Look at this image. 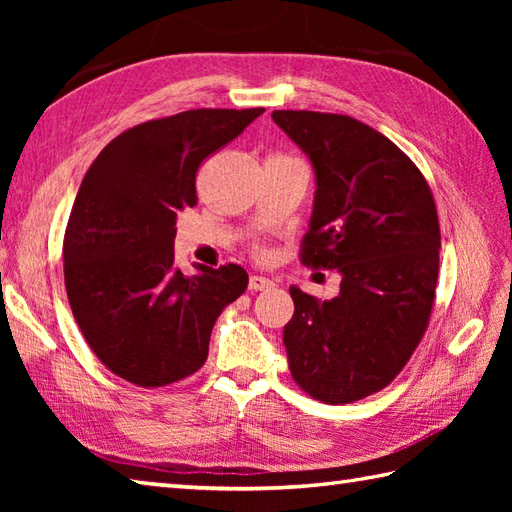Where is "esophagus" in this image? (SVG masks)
<instances>
[{
    "label": "esophagus",
    "instance_id": "esophagus-1",
    "mask_svg": "<svg viewBox=\"0 0 512 512\" xmlns=\"http://www.w3.org/2000/svg\"><path fill=\"white\" fill-rule=\"evenodd\" d=\"M275 286V281L273 279H268V277H262V275H253L248 279V288L250 290H268V288H273Z\"/></svg>",
    "mask_w": 512,
    "mask_h": 512
}]
</instances>
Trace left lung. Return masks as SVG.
I'll return each mask as SVG.
<instances>
[{"label":"left lung","instance_id":"obj_1","mask_svg":"<svg viewBox=\"0 0 512 512\" xmlns=\"http://www.w3.org/2000/svg\"><path fill=\"white\" fill-rule=\"evenodd\" d=\"M273 121L317 182L303 264L341 275L328 301L290 286V374L330 405L361 400L394 380L427 330L440 266L436 202L418 167L356 118L281 110Z\"/></svg>","mask_w":512,"mask_h":512}]
</instances>
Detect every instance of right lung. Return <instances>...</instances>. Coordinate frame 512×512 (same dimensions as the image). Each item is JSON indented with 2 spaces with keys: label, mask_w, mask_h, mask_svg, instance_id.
<instances>
[{
  "label": "right lung",
  "mask_w": 512,
  "mask_h": 512,
  "mask_svg": "<svg viewBox=\"0 0 512 512\" xmlns=\"http://www.w3.org/2000/svg\"><path fill=\"white\" fill-rule=\"evenodd\" d=\"M264 114L189 110L127 129L76 193L63 273L76 323L99 361L129 383L162 387L209 356L215 319L248 286L242 266H176L178 213L195 206V173Z\"/></svg>",
  "instance_id": "right-lung-1"
}]
</instances>
